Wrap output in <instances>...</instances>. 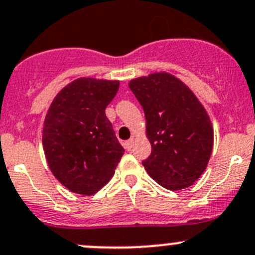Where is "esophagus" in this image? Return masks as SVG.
<instances>
[{
    "mask_svg": "<svg viewBox=\"0 0 255 255\" xmlns=\"http://www.w3.org/2000/svg\"><path fill=\"white\" fill-rule=\"evenodd\" d=\"M132 145H133V140H132V138H130V140L125 141V142H124V147H125V150L130 151L131 148H132Z\"/></svg>",
    "mask_w": 255,
    "mask_h": 255,
    "instance_id": "obj_1",
    "label": "esophagus"
}]
</instances>
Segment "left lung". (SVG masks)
<instances>
[{
	"instance_id": "1",
	"label": "left lung",
	"mask_w": 255,
	"mask_h": 255,
	"mask_svg": "<svg viewBox=\"0 0 255 255\" xmlns=\"http://www.w3.org/2000/svg\"><path fill=\"white\" fill-rule=\"evenodd\" d=\"M128 87L145 113L151 142V155L142 161L145 170L171 191L195 183L207 167L213 147V128L205 108L168 73L132 79Z\"/></svg>"
}]
</instances>
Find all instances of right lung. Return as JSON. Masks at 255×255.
I'll use <instances>...</instances> for the list:
<instances>
[{
  "mask_svg": "<svg viewBox=\"0 0 255 255\" xmlns=\"http://www.w3.org/2000/svg\"><path fill=\"white\" fill-rule=\"evenodd\" d=\"M119 89L117 80L80 78L52 102L43 127V148L50 171L79 195H94L114 176L124 147L105 115Z\"/></svg>",
  "mask_w": 255,
  "mask_h": 255,
  "instance_id": "obj_1",
  "label": "right lung"
}]
</instances>
